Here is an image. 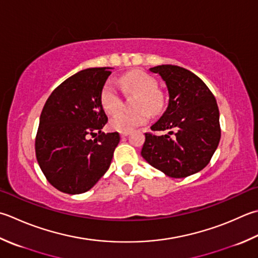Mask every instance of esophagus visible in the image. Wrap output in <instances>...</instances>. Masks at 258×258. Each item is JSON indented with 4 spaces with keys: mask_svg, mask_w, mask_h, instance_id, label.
Here are the masks:
<instances>
[{
    "mask_svg": "<svg viewBox=\"0 0 258 258\" xmlns=\"http://www.w3.org/2000/svg\"><path fill=\"white\" fill-rule=\"evenodd\" d=\"M128 135V132H122L120 133V138H126Z\"/></svg>",
    "mask_w": 258,
    "mask_h": 258,
    "instance_id": "obj_1",
    "label": "esophagus"
}]
</instances>
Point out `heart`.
Here are the masks:
<instances>
[{"mask_svg":"<svg viewBox=\"0 0 258 258\" xmlns=\"http://www.w3.org/2000/svg\"><path fill=\"white\" fill-rule=\"evenodd\" d=\"M125 89L140 94L134 112L117 113L123 106V98L115 80L109 79L103 86L100 93V103L107 114H116L110 119V128L117 132H131L149 122L150 112L156 114L162 107V97L158 92V82L152 76L144 72H131L119 80Z\"/></svg>","mask_w":258,"mask_h":258,"instance_id":"b5f03b06","label":"heart"}]
</instances>
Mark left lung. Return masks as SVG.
<instances>
[{"instance_id": "left-lung-1", "label": "left lung", "mask_w": 258, "mask_h": 258, "mask_svg": "<svg viewBox=\"0 0 258 258\" xmlns=\"http://www.w3.org/2000/svg\"><path fill=\"white\" fill-rule=\"evenodd\" d=\"M150 72L161 76L169 93L168 107L151 130L168 133H145L141 154L171 178L199 172L210 162L220 141L215 96L198 76L179 66L161 64Z\"/></svg>"}]
</instances>
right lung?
<instances>
[{"instance_id":"1","label":"right lung","mask_w":258,"mask_h":258,"mask_svg":"<svg viewBox=\"0 0 258 258\" xmlns=\"http://www.w3.org/2000/svg\"><path fill=\"white\" fill-rule=\"evenodd\" d=\"M109 67L88 68L66 79L45 102L35 136V155L49 183L64 194H84L108 170L117 132L105 134L100 103ZM99 134L94 141L89 136Z\"/></svg>"}]
</instances>
